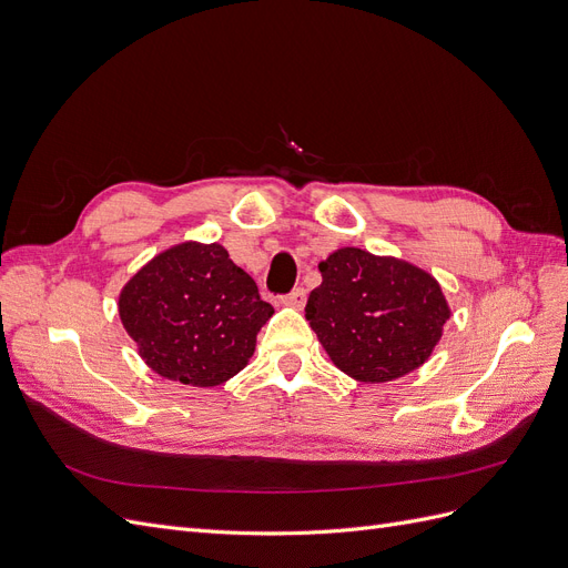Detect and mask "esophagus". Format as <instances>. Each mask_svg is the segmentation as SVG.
<instances>
[{
	"label": "esophagus",
	"instance_id": "1",
	"mask_svg": "<svg viewBox=\"0 0 568 568\" xmlns=\"http://www.w3.org/2000/svg\"><path fill=\"white\" fill-rule=\"evenodd\" d=\"M305 301H307V296H305V288H294V291H291L288 296H284V298H282V303H284V305H288V307H296V311H301V307L305 305Z\"/></svg>",
	"mask_w": 568,
	"mask_h": 568
}]
</instances>
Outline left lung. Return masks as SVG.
I'll use <instances>...</instances> for the list:
<instances>
[{"mask_svg":"<svg viewBox=\"0 0 568 568\" xmlns=\"http://www.w3.org/2000/svg\"><path fill=\"white\" fill-rule=\"evenodd\" d=\"M311 322L332 363L363 384H386L419 369L443 336L450 305L438 280L395 255L343 246L317 265Z\"/></svg>","mask_w":568,"mask_h":568,"instance_id":"obj_1","label":"left lung"}]
</instances>
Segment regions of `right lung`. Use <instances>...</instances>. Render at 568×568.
Here are the masks:
<instances>
[{
  "mask_svg": "<svg viewBox=\"0 0 568 568\" xmlns=\"http://www.w3.org/2000/svg\"><path fill=\"white\" fill-rule=\"evenodd\" d=\"M118 315L151 372L213 388L248 365L274 307L225 246L186 239L132 274L118 294Z\"/></svg>",
  "mask_w": 568,
  "mask_h": 568,
  "instance_id": "right-lung-1",
  "label": "right lung"
}]
</instances>
